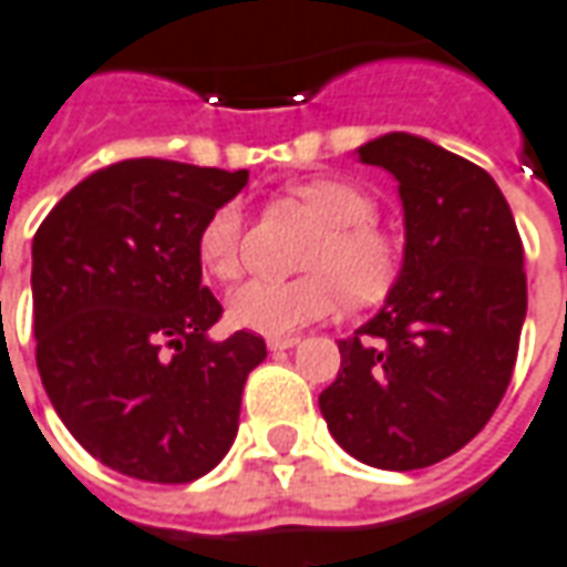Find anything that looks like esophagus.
I'll use <instances>...</instances> for the list:
<instances>
[{
    "label": "esophagus",
    "mask_w": 567,
    "mask_h": 567,
    "mask_svg": "<svg viewBox=\"0 0 567 567\" xmlns=\"http://www.w3.org/2000/svg\"><path fill=\"white\" fill-rule=\"evenodd\" d=\"M297 340L295 334H282V338H267V347H270L272 352H279V350H291V347H297Z\"/></svg>",
    "instance_id": "esophagus-1"
}]
</instances>
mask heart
Instances as JSON below:
<instances>
[{
    "mask_svg": "<svg viewBox=\"0 0 567 567\" xmlns=\"http://www.w3.org/2000/svg\"><path fill=\"white\" fill-rule=\"evenodd\" d=\"M291 196L322 224L303 257L310 272L295 279H251L227 300L229 322L270 338L331 316L347 291L355 300H378L399 272V245L374 224L378 202L368 189L343 177H310L295 184ZM243 202L217 205L196 236L202 270L233 282L243 272Z\"/></svg>",
    "mask_w": 567,
    "mask_h": 567,
    "instance_id": "b5f03b06",
    "label": "heart"
}]
</instances>
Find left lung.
Wrapping results in <instances>:
<instances>
[{"mask_svg": "<svg viewBox=\"0 0 567 567\" xmlns=\"http://www.w3.org/2000/svg\"><path fill=\"white\" fill-rule=\"evenodd\" d=\"M355 153L399 184L405 257L378 316L338 340L319 408L355 461L408 473L461 451L501 405L528 310L525 255L485 168L405 132Z\"/></svg>", "mask_w": 567, "mask_h": 567, "instance_id": "obj_1", "label": "left lung"}]
</instances>
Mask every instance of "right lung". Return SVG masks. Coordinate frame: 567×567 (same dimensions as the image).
<instances>
[{"label":"right lung","instance_id":"add662e5","mask_svg":"<svg viewBox=\"0 0 567 567\" xmlns=\"http://www.w3.org/2000/svg\"><path fill=\"white\" fill-rule=\"evenodd\" d=\"M248 172L125 159L70 189L33 236L39 378L63 426L122 476L184 485L224 461L245 380L267 359L251 331L212 340L217 297L196 236Z\"/></svg>","mask_w":567,"mask_h":567}]
</instances>
